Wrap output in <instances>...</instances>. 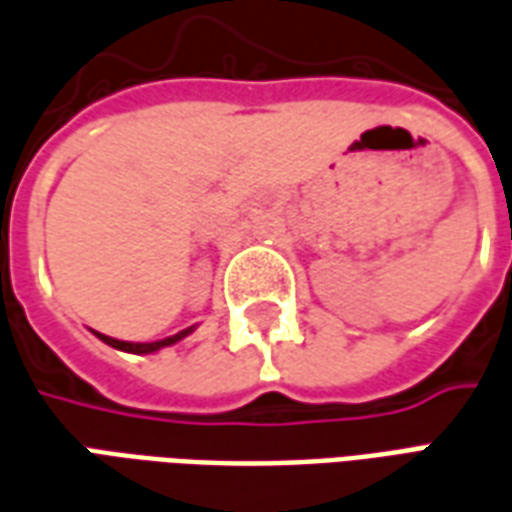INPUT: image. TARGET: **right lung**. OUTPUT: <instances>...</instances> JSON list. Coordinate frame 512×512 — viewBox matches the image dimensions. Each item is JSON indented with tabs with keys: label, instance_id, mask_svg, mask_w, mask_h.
Wrapping results in <instances>:
<instances>
[{
	"label": "right lung",
	"instance_id": "1",
	"mask_svg": "<svg viewBox=\"0 0 512 512\" xmlns=\"http://www.w3.org/2000/svg\"><path fill=\"white\" fill-rule=\"evenodd\" d=\"M187 333H193V328L182 330V333H176V336H168V339H159V342H120V339H111V336H103V333H97V339H103L111 347H117V350H125V353H156V350H162V347H170V344H176L179 339H184Z\"/></svg>",
	"mask_w": 512,
	"mask_h": 512
}]
</instances>
